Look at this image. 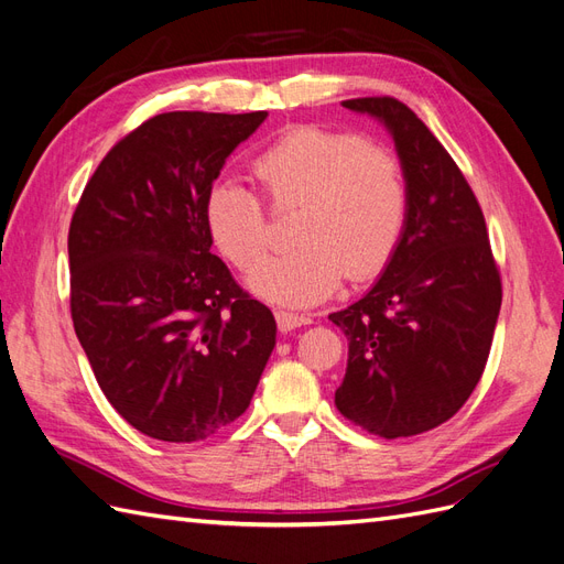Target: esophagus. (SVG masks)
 I'll return each instance as SVG.
<instances>
[{
  "mask_svg": "<svg viewBox=\"0 0 564 564\" xmlns=\"http://www.w3.org/2000/svg\"><path fill=\"white\" fill-rule=\"evenodd\" d=\"M275 319H278V327L282 332H292L296 327H303V324H311L308 315H299V313H289V311H278Z\"/></svg>",
  "mask_w": 564,
  "mask_h": 564,
  "instance_id": "1",
  "label": "esophagus"
}]
</instances>
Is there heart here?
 <instances>
[{
  "label": "heart",
  "mask_w": 564,
  "mask_h": 564,
  "mask_svg": "<svg viewBox=\"0 0 564 564\" xmlns=\"http://www.w3.org/2000/svg\"><path fill=\"white\" fill-rule=\"evenodd\" d=\"M278 209L301 207L292 251L268 259L247 278L270 303L311 305L346 275L367 280L388 263L404 230L409 193L395 152L362 135L305 124L284 133L256 160ZM207 228L237 268L249 270L268 249V220L251 187L220 181L207 197Z\"/></svg>",
  "instance_id": "1"
}]
</instances>
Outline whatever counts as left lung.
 <instances>
[{
    "label": "left lung",
    "mask_w": 564,
    "mask_h": 564,
    "mask_svg": "<svg viewBox=\"0 0 564 564\" xmlns=\"http://www.w3.org/2000/svg\"><path fill=\"white\" fill-rule=\"evenodd\" d=\"M395 143L409 207L379 280L329 319L348 338L336 409L381 437L452 419L480 381L501 311V278L468 181L421 119L395 98H352Z\"/></svg>",
    "instance_id": "obj_1"
}]
</instances>
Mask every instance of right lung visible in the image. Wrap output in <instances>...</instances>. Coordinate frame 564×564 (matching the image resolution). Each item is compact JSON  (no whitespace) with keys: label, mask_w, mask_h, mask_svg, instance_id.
Listing matches in <instances>:
<instances>
[{"label":"right lung","mask_w":564,"mask_h":564,"mask_svg":"<svg viewBox=\"0 0 564 564\" xmlns=\"http://www.w3.org/2000/svg\"><path fill=\"white\" fill-rule=\"evenodd\" d=\"M261 112H164L119 141L82 193L70 311L117 414L162 442H199L247 412L278 324L212 253L207 197Z\"/></svg>","instance_id":"add662e5"}]
</instances>
